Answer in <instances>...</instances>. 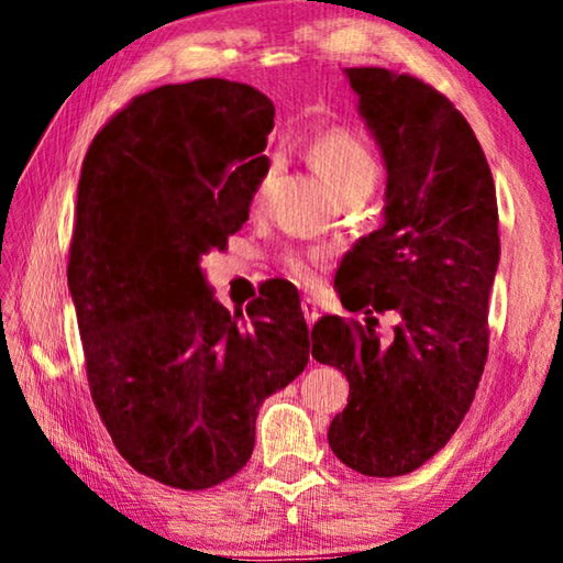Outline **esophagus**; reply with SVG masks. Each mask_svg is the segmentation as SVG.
Wrapping results in <instances>:
<instances>
[{
  "label": "esophagus",
  "instance_id": "obj_1",
  "mask_svg": "<svg viewBox=\"0 0 563 563\" xmlns=\"http://www.w3.org/2000/svg\"><path fill=\"white\" fill-rule=\"evenodd\" d=\"M300 308H302L305 322H308V325H316V320L320 318V312H318V302L312 300V298H302V300H300Z\"/></svg>",
  "mask_w": 563,
  "mask_h": 563
}]
</instances>
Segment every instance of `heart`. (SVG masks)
Here are the masks:
<instances>
[{
  "label": "heart",
  "mask_w": 563,
  "mask_h": 563,
  "mask_svg": "<svg viewBox=\"0 0 563 563\" xmlns=\"http://www.w3.org/2000/svg\"><path fill=\"white\" fill-rule=\"evenodd\" d=\"M308 158L312 168L318 170L322 180H325L340 198L357 194V190L369 194L377 184L379 164L373 148H369L357 133H352L347 129L320 131L318 136L310 141ZM268 184L271 170L261 178L258 188H255V201H263ZM325 263L328 251H322V247H308V251H295V247H290V251L280 253L283 271L300 285L316 283L318 273Z\"/></svg>",
  "instance_id": "1"
}]
</instances>
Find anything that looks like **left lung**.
Masks as SVG:
<instances>
[{"label": "left lung", "mask_w": 563, "mask_h": 563, "mask_svg": "<svg viewBox=\"0 0 563 563\" xmlns=\"http://www.w3.org/2000/svg\"><path fill=\"white\" fill-rule=\"evenodd\" d=\"M387 164L385 225L342 258L335 285L355 318L312 328V357L342 369L347 407L328 442L367 476L415 472L450 442L489 352V290L499 263L497 190L454 103L379 66L347 69ZM375 314L394 318L379 341Z\"/></svg>", "instance_id": "left-lung-1"}]
</instances>
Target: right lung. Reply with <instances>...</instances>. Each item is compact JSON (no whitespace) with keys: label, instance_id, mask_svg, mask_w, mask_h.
Wrapping results in <instances>:
<instances>
[{"label":"right lung","instance_id":"right-lung-1","mask_svg":"<svg viewBox=\"0 0 563 563\" xmlns=\"http://www.w3.org/2000/svg\"><path fill=\"white\" fill-rule=\"evenodd\" d=\"M273 117L247 84H166L113 113L81 164L66 275L89 393L123 460L174 489L241 472L263 399L308 365L290 283L245 319L198 268L247 221Z\"/></svg>","mask_w":563,"mask_h":563}]
</instances>
